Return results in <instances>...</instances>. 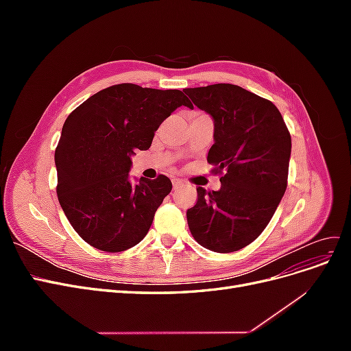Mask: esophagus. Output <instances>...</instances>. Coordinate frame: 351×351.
<instances>
[{
  "label": "esophagus",
  "mask_w": 351,
  "mask_h": 351,
  "mask_svg": "<svg viewBox=\"0 0 351 351\" xmlns=\"http://www.w3.org/2000/svg\"><path fill=\"white\" fill-rule=\"evenodd\" d=\"M182 186H183V182H182V180L173 178V189H174V190H177L178 187H182Z\"/></svg>",
  "instance_id": "obj_1"
}]
</instances>
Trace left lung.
<instances>
[{
    "instance_id": "obj_1",
    "label": "left lung",
    "mask_w": 351,
    "mask_h": 351,
    "mask_svg": "<svg viewBox=\"0 0 351 351\" xmlns=\"http://www.w3.org/2000/svg\"><path fill=\"white\" fill-rule=\"evenodd\" d=\"M214 119L208 162L221 189L197 187L187 209L193 239L212 252L246 247L269 224L287 189L291 136L275 105L237 84L217 83L183 89Z\"/></svg>"
}]
</instances>
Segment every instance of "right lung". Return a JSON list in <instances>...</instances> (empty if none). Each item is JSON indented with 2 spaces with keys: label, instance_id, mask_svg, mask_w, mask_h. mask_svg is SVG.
Returning <instances> with one entry per match:
<instances>
[{
  "label": "right lung",
  "instance_id": "1",
  "mask_svg": "<svg viewBox=\"0 0 351 351\" xmlns=\"http://www.w3.org/2000/svg\"><path fill=\"white\" fill-rule=\"evenodd\" d=\"M182 105L193 108L182 90L121 83L92 95L67 117L56 149L57 195L71 227L90 246L117 253L147 234L173 184L162 174L132 184V155L149 149L158 127Z\"/></svg>",
  "mask_w": 351,
  "mask_h": 351
}]
</instances>
